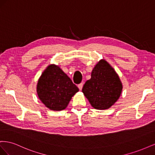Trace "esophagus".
<instances>
[{"label": "esophagus", "mask_w": 155, "mask_h": 155, "mask_svg": "<svg viewBox=\"0 0 155 155\" xmlns=\"http://www.w3.org/2000/svg\"><path fill=\"white\" fill-rule=\"evenodd\" d=\"M83 83H80V84H79V85H78V88H79V90H81L82 88H83Z\"/></svg>", "instance_id": "34e87169"}]
</instances>
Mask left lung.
<instances>
[{
	"instance_id": "8db88e82",
	"label": "left lung",
	"mask_w": 155,
	"mask_h": 155,
	"mask_svg": "<svg viewBox=\"0 0 155 155\" xmlns=\"http://www.w3.org/2000/svg\"><path fill=\"white\" fill-rule=\"evenodd\" d=\"M122 84L118 74L104 59L101 60L91 74V78L83 85L82 92L96 109H109L118 100Z\"/></svg>"
}]
</instances>
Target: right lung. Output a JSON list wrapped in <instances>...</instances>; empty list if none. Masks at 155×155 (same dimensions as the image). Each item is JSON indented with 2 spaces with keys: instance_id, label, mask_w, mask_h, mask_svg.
Segmentation results:
<instances>
[{
  "instance_id": "1",
  "label": "right lung",
  "mask_w": 155,
  "mask_h": 155,
  "mask_svg": "<svg viewBox=\"0 0 155 155\" xmlns=\"http://www.w3.org/2000/svg\"><path fill=\"white\" fill-rule=\"evenodd\" d=\"M79 88L58 66L51 64L42 74L37 86L40 100L52 110L66 108Z\"/></svg>"
}]
</instances>
